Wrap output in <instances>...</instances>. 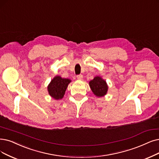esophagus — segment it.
<instances>
[{
  "label": "esophagus",
  "mask_w": 159,
  "mask_h": 159,
  "mask_svg": "<svg viewBox=\"0 0 159 159\" xmlns=\"http://www.w3.org/2000/svg\"><path fill=\"white\" fill-rule=\"evenodd\" d=\"M83 78H84V76H83V75H81V74L77 75V79H78V80H81L82 79H83Z\"/></svg>",
  "instance_id": "34e87169"
}]
</instances>
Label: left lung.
<instances>
[{"label":"left lung","mask_w":159,"mask_h":159,"mask_svg":"<svg viewBox=\"0 0 159 159\" xmlns=\"http://www.w3.org/2000/svg\"><path fill=\"white\" fill-rule=\"evenodd\" d=\"M89 85L93 94L97 97H104L108 90V85L106 81L100 76L97 75L89 82Z\"/></svg>","instance_id":"8db88e82"}]
</instances>
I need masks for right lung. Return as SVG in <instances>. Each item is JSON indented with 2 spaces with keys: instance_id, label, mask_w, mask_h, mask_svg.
Masks as SVG:
<instances>
[{
  "instance_id": "add662e5",
  "label": "right lung",
  "mask_w": 159,
  "mask_h": 159,
  "mask_svg": "<svg viewBox=\"0 0 159 159\" xmlns=\"http://www.w3.org/2000/svg\"><path fill=\"white\" fill-rule=\"evenodd\" d=\"M71 81V80L62 78L60 75L55 76L48 85L49 94L55 100L62 99L64 97L68 84Z\"/></svg>"
}]
</instances>
